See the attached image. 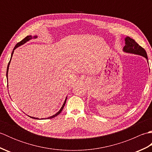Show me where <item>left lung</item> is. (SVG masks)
<instances>
[{"label": "left lung", "instance_id": "obj_1", "mask_svg": "<svg viewBox=\"0 0 152 152\" xmlns=\"http://www.w3.org/2000/svg\"><path fill=\"white\" fill-rule=\"evenodd\" d=\"M124 51L127 53L140 55V56L144 57L148 60L146 51L142 47L139 46L134 40L130 37H127L125 38V46L124 47Z\"/></svg>", "mask_w": 152, "mask_h": 152}]
</instances>
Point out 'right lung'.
<instances>
[{"label": "right lung", "mask_w": 152, "mask_h": 152, "mask_svg": "<svg viewBox=\"0 0 152 152\" xmlns=\"http://www.w3.org/2000/svg\"><path fill=\"white\" fill-rule=\"evenodd\" d=\"M34 38H36L37 37H34ZM32 38V36H27V37H25V38H23V39L21 41H20L19 42H18L17 44L15 45V47H14V50H13V51H12V56H11V59H12V55H13V53H14V50H15V49H16V48H17L18 47H19V46H21V45H22V44H25V42H27V41H28L29 40H31ZM11 59H10V61H11ZM10 61H9V63H8V67H7V71H6V77H7V78H8V68H9V64H10ZM66 99H65V101H64V104H63V105L62 106V107H61V108L60 109V110L58 112L57 114H56L55 115H53V116H51V117H50V118H48V119H51V118H55V117H56L57 115H59L60 113L61 112V111L63 110V108H64V105H65V103H66ZM31 118H34V119H38V118H33V117H31Z\"/></svg>", "instance_id": "1"}]
</instances>
